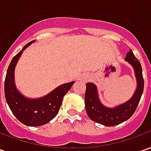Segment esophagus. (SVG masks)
Returning a JSON list of instances; mask_svg holds the SVG:
<instances>
[{
	"mask_svg": "<svg viewBox=\"0 0 151 151\" xmlns=\"http://www.w3.org/2000/svg\"><path fill=\"white\" fill-rule=\"evenodd\" d=\"M82 79H83L84 81H86V80H88L89 79V76H83V77H82Z\"/></svg>",
	"mask_w": 151,
	"mask_h": 151,
	"instance_id": "esophagus-1",
	"label": "esophagus"
}]
</instances>
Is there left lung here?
Returning <instances> with one entry per match:
<instances>
[{"mask_svg": "<svg viewBox=\"0 0 151 151\" xmlns=\"http://www.w3.org/2000/svg\"><path fill=\"white\" fill-rule=\"evenodd\" d=\"M125 61L133 67L137 86L132 97L123 104L110 108L103 104L100 100L97 86L93 82L86 84L85 107L90 119L105 126H115L129 120L133 116L144 90L142 69L140 61L133 55L132 50L127 53Z\"/></svg>", "mask_w": 151, "mask_h": 151, "instance_id": "1", "label": "left lung"}]
</instances>
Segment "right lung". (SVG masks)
Segmentation results:
<instances>
[{
	"label": "right lung",
	"mask_w": 151,
	"mask_h": 151,
	"mask_svg": "<svg viewBox=\"0 0 151 151\" xmlns=\"http://www.w3.org/2000/svg\"><path fill=\"white\" fill-rule=\"evenodd\" d=\"M35 42L34 40L25 45L12 59L5 80V99L10 110L21 123L31 127L43 125L56 116L61 106L64 96L75 82L73 81L61 84L40 98H28L22 95L15 84V68L23 51Z\"/></svg>",
	"instance_id": "add662e5"
}]
</instances>
